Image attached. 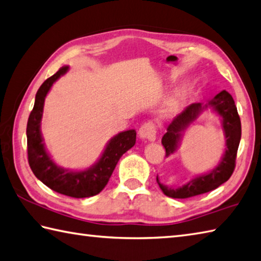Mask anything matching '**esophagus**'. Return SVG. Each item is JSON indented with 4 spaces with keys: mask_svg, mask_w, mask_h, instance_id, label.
Segmentation results:
<instances>
[{
    "mask_svg": "<svg viewBox=\"0 0 261 261\" xmlns=\"http://www.w3.org/2000/svg\"><path fill=\"white\" fill-rule=\"evenodd\" d=\"M156 135V127L152 121H147L142 125L139 129V136L143 140L154 141Z\"/></svg>",
    "mask_w": 261,
    "mask_h": 261,
    "instance_id": "obj_1",
    "label": "esophagus"
}]
</instances>
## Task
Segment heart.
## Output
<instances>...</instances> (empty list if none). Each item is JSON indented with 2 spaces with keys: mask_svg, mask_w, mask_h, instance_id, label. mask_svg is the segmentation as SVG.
Segmentation results:
<instances>
[{
  "mask_svg": "<svg viewBox=\"0 0 261 261\" xmlns=\"http://www.w3.org/2000/svg\"><path fill=\"white\" fill-rule=\"evenodd\" d=\"M181 102H183V95L178 94V95H176V96L173 97V100L170 101V105L169 106H170L171 109H175V108L180 106Z\"/></svg>",
  "mask_w": 261,
  "mask_h": 261,
  "instance_id": "1",
  "label": "heart"
}]
</instances>
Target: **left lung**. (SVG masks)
<instances>
[{
    "label": "left lung",
    "mask_w": 261,
    "mask_h": 261,
    "mask_svg": "<svg viewBox=\"0 0 261 261\" xmlns=\"http://www.w3.org/2000/svg\"><path fill=\"white\" fill-rule=\"evenodd\" d=\"M208 108H210L222 121V128L225 136L224 154L218 166H216L213 170L195 176L188 183L177 186V188L162 184L159 180V177L156 176L159 188L164 192V194L169 198L186 199L207 193L228 180L233 174L241 140V120L232 95L225 90L205 103H192L171 120L167 127V133L162 136L161 140V143L166 149V156H170L178 150L186 129Z\"/></svg>",
    "instance_id": "1"
}]
</instances>
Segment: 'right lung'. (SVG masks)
<instances>
[{"label": "right lung", "instance_id": "obj_1", "mask_svg": "<svg viewBox=\"0 0 261 261\" xmlns=\"http://www.w3.org/2000/svg\"><path fill=\"white\" fill-rule=\"evenodd\" d=\"M68 70V66L61 67L43 83L36 93L35 103L27 122L28 162L34 175L47 188L63 195L82 199L99 194L105 189L121 155L135 145L136 130L120 132L111 137L100 158L86 169L72 170L58 166L45 149L41 122L47 93L54 83Z\"/></svg>", "mask_w": 261, "mask_h": 261}]
</instances>
